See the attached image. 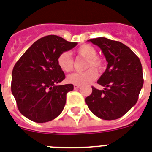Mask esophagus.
<instances>
[{
	"label": "esophagus",
	"mask_w": 152,
	"mask_h": 152,
	"mask_svg": "<svg viewBox=\"0 0 152 152\" xmlns=\"http://www.w3.org/2000/svg\"><path fill=\"white\" fill-rule=\"evenodd\" d=\"M80 87V85H74V89H75V90H77V89H79Z\"/></svg>",
	"instance_id": "esophagus-1"
}]
</instances>
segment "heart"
Listing matches in <instances>:
<instances>
[{"mask_svg":"<svg viewBox=\"0 0 152 152\" xmlns=\"http://www.w3.org/2000/svg\"><path fill=\"white\" fill-rule=\"evenodd\" d=\"M77 54L80 57L86 59L85 69L88 70L83 72H74L66 77L67 82L75 85H83L92 82L97 77V71H102L104 69L105 63L103 58L97 56V51L90 45H83L77 49ZM58 65L59 68L66 72L73 69L74 61L69 52H62L58 57ZM95 69H94V68Z\"/></svg>","mask_w":152,"mask_h":152,"instance_id":"b5f03b06","label":"heart"}]
</instances>
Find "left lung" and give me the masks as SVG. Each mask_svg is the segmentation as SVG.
I'll list each match as a JSON object with an SVG mask.
<instances>
[{
  "label": "left lung",
  "instance_id": "1",
  "mask_svg": "<svg viewBox=\"0 0 152 152\" xmlns=\"http://www.w3.org/2000/svg\"><path fill=\"white\" fill-rule=\"evenodd\" d=\"M100 48L107 67L97 83L99 90L92 86L86 103L94 114L103 120L118 119L135 105L143 86L142 66L138 57L123 43L106 38L89 40Z\"/></svg>",
  "mask_w": 152,
  "mask_h": 152
}]
</instances>
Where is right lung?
<instances>
[{"label":"right lung","instance_id":"obj_1","mask_svg":"<svg viewBox=\"0 0 152 152\" xmlns=\"http://www.w3.org/2000/svg\"><path fill=\"white\" fill-rule=\"evenodd\" d=\"M57 35L37 40L19 58L12 71L11 92L22 115L36 123L58 117L72 84L59 85L66 78L58 65V56L76 46Z\"/></svg>","mask_w":152,"mask_h":152}]
</instances>
